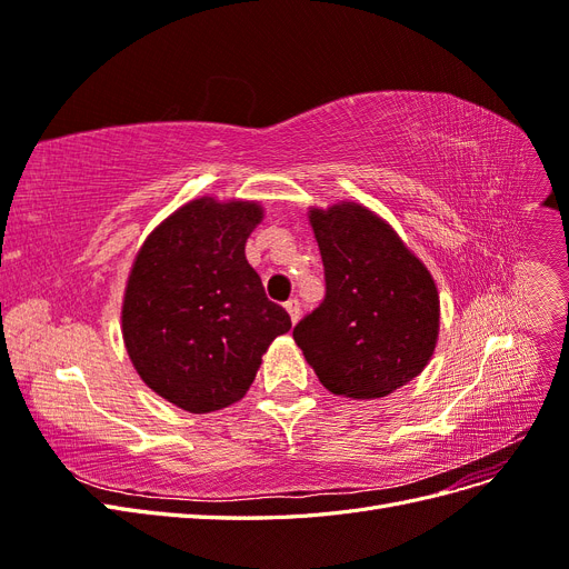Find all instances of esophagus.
<instances>
[{
    "mask_svg": "<svg viewBox=\"0 0 569 569\" xmlns=\"http://www.w3.org/2000/svg\"><path fill=\"white\" fill-rule=\"evenodd\" d=\"M284 308H287V313H289V320L297 325V320H299V316H301V303H299V299H289V301L284 303Z\"/></svg>",
    "mask_w": 569,
    "mask_h": 569,
    "instance_id": "1",
    "label": "esophagus"
}]
</instances>
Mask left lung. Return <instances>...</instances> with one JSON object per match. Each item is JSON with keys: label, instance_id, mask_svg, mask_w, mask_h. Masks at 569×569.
<instances>
[{"label": "left lung", "instance_id": "left-lung-1", "mask_svg": "<svg viewBox=\"0 0 569 569\" xmlns=\"http://www.w3.org/2000/svg\"><path fill=\"white\" fill-rule=\"evenodd\" d=\"M325 266V299L295 341L325 389L380 399L418 377L439 337L432 274L391 226L341 201L308 213Z\"/></svg>", "mask_w": 569, "mask_h": 569}]
</instances>
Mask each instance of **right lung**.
I'll use <instances>...</instances> for the list:
<instances>
[{
  "label": "right lung",
  "instance_id": "right-lung-1",
  "mask_svg": "<svg viewBox=\"0 0 569 569\" xmlns=\"http://www.w3.org/2000/svg\"><path fill=\"white\" fill-rule=\"evenodd\" d=\"M256 201L184 203L137 253L123 297V341L142 382L189 412L220 410L249 391L270 341L289 332L244 247Z\"/></svg>",
  "mask_w": 569,
  "mask_h": 569
}]
</instances>
